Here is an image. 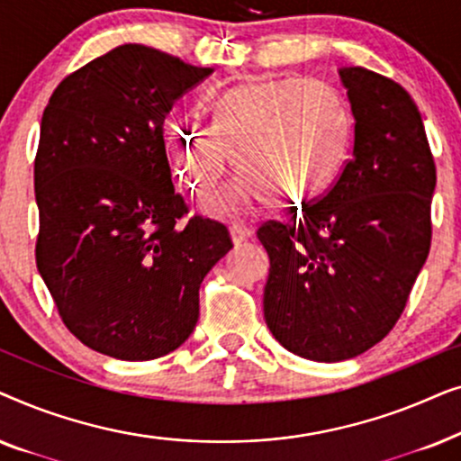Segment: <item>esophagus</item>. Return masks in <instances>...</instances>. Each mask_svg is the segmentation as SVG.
Masks as SVG:
<instances>
[{
	"label": "esophagus",
	"mask_w": 461,
	"mask_h": 461,
	"mask_svg": "<svg viewBox=\"0 0 461 461\" xmlns=\"http://www.w3.org/2000/svg\"><path fill=\"white\" fill-rule=\"evenodd\" d=\"M251 235H254V232H251V229H248V226H243V224H232L230 226V237H232V243H235V248H239V245H243V243H248Z\"/></svg>",
	"instance_id": "obj_1"
}]
</instances>
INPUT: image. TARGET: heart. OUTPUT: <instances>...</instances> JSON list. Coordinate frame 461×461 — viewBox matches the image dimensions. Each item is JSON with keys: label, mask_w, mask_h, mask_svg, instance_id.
I'll return each mask as SVG.
<instances>
[{"label": "heart", "mask_w": 461, "mask_h": 461, "mask_svg": "<svg viewBox=\"0 0 461 461\" xmlns=\"http://www.w3.org/2000/svg\"><path fill=\"white\" fill-rule=\"evenodd\" d=\"M352 117L331 86L304 79H254L220 94L212 128L180 122L166 134L174 176L197 197L212 193L235 155L243 169L207 199L205 210L230 216L258 201L306 203L342 172Z\"/></svg>", "instance_id": "1"}]
</instances>
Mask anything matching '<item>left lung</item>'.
Wrapping results in <instances>:
<instances>
[{"instance_id":"8db88e82","label":"left lung","mask_w":461,"mask_h":461,"mask_svg":"<svg viewBox=\"0 0 461 461\" xmlns=\"http://www.w3.org/2000/svg\"><path fill=\"white\" fill-rule=\"evenodd\" d=\"M355 140L336 182L287 222L258 229L270 273L264 319L283 348L319 363L390 333L430 251L437 167L418 104L396 81L339 68Z\"/></svg>"}]
</instances>
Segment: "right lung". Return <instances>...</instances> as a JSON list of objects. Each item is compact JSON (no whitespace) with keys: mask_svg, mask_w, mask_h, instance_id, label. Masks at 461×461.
<instances>
[{"mask_svg":"<svg viewBox=\"0 0 461 461\" xmlns=\"http://www.w3.org/2000/svg\"><path fill=\"white\" fill-rule=\"evenodd\" d=\"M161 50L125 43L67 75L41 117L35 260L67 330L87 348L150 361L199 319V287L232 248L224 224L185 220L163 122L210 77Z\"/></svg>","mask_w":461,"mask_h":461,"instance_id":"right-lung-1","label":"right lung"}]
</instances>
